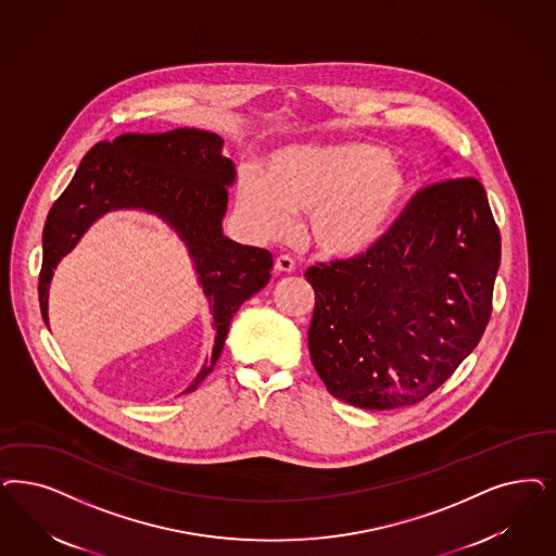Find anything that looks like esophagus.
<instances>
[{
  "label": "esophagus",
  "mask_w": 556,
  "mask_h": 556,
  "mask_svg": "<svg viewBox=\"0 0 556 556\" xmlns=\"http://www.w3.org/2000/svg\"><path fill=\"white\" fill-rule=\"evenodd\" d=\"M293 268H295V263H293V258L291 256H279L277 261H275V270L277 273H293Z\"/></svg>",
  "instance_id": "obj_1"
}]
</instances>
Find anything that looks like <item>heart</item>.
Listing matches in <instances>:
<instances>
[{"label": "heart", "mask_w": 556, "mask_h": 556, "mask_svg": "<svg viewBox=\"0 0 556 556\" xmlns=\"http://www.w3.org/2000/svg\"><path fill=\"white\" fill-rule=\"evenodd\" d=\"M410 194V174L388 150L365 141L286 146L263 170L238 178V207L250 230L279 240L307 213V242L332 261L378 249Z\"/></svg>", "instance_id": "1"}]
</instances>
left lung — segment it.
Returning <instances> with one entry per match:
<instances>
[{
  "mask_svg": "<svg viewBox=\"0 0 556 556\" xmlns=\"http://www.w3.org/2000/svg\"><path fill=\"white\" fill-rule=\"evenodd\" d=\"M498 261L486 192L454 178L419 192L367 256L307 268V345L326 390L365 410L429 396L479 345Z\"/></svg>",
  "mask_w": 556,
  "mask_h": 556,
  "instance_id": "obj_1",
  "label": "left lung"
}]
</instances>
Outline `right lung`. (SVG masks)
Wrapping results in <instances>:
<instances>
[{
  "label": "right lung",
  "mask_w": 556,
  "mask_h": 556,
  "mask_svg": "<svg viewBox=\"0 0 556 556\" xmlns=\"http://www.w3.org/2000/svg\"><path fill=\"white\" fill-rule=\"evenodd\" d=\"M222 150L224 139L217 134L174 129L121 135L86 153L42 230L39 300L45 325L55 268L100 217L111 211L155 215L187 247L213 314L211 357L180 394L194 392L217 364L233 314L267 286L273 268L268 250L238 244L224 233L236 166Z\"/></svg>",
  "instance_id": "right-lung-1"
}]
</instances>
